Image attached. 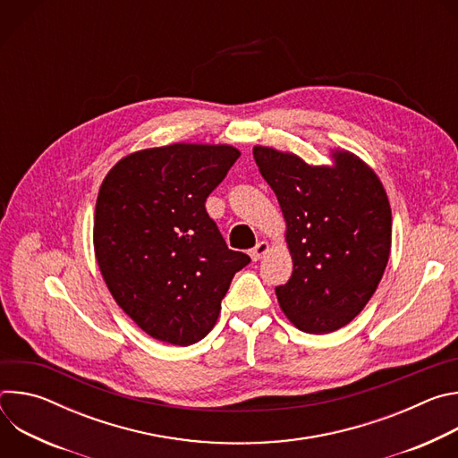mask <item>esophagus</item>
Listing matches in <instances>:
<instances>
[{"label": "esophagus", "instance_id": "1", "mask_svg": "<svg viewBox=\"0 0 458 458\" xmlns=\"http://www.w3.org/2000/svg\"><path fill=\"white\" fill-rule=\"evenodd\" d=\"M268 250H270V244H268L267 241H260V242L255 244V248L250 250V257H251L253 260H259V259H263V257L267 255Z\"/></svg>", "mask_w": 458, "mask_h": 458}]
</instances>
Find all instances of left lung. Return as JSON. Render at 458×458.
Here are the masks:
<instances>
[{"instance_id": "1", "label": "left lung", "mask_w": 458, "mask_h": 458, "mask_svg": "<svg viewBox=\"0 0 458 458\" xmlns=\"http://www.w3.org/2000/svg\"><path fill=\"white\" fill-rule=\"evenodd\" d=\"M253 157L286 221L293 272L276 288L281 310L301 332H335L362 311L386 270V190L348 150H332V166H313L270 147H253Z\"/></svg>"}]
</instances>
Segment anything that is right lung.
<instances>
[{"label":"right lung","instance_id":"1","mask_svg":"<svg viewBox=\"0 0 458 458\" xmlns=\"http://www.w3.org/2000/svg\"><path fill=\"white\" fill-rule=\"evenodd\" d=\"M241 152L174 143L123 157L103 179L94 251L121 310L150 337L201 341L233 276L250 263L226 246L205 203Z\"/></svg>","mask_w":458,"mask_h":458}]
</instances>
